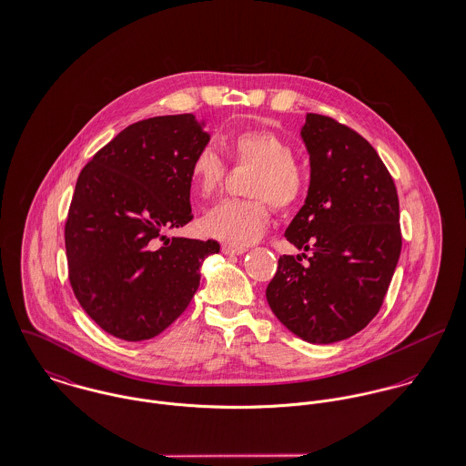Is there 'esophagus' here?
<instances>
[{"label": "esophagus", "instance_id": "34e87169", "mask_svg": "<svg viewBox=\"0 0 466 466\" xmlns=\"http://www.w3.org/2000/svg\"><path fill=\"white\" fill-rule=\"evenodd\" d=\"M248 249L246 248H237V246H229V244H224L222 246V253L224 255H244Z\"/></svg>", "mask_w": 466, "mask_h": 466}]
</instances>
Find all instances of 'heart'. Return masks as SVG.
Masks as SVG:
<instances>
[{"mask_svg": "<svg viewBox=\"0 0 466 466\" xmlns=\"http://www.w3.org/2000/svg\"><path fill=\"white\" fill-rule=\"evenodd\" d=\"M226 148L238 167H255L248 194L253 199L224 200L200 218V231L229 246L246 248L264 237L270 222V204L289 209L303 199L309 176L279 134L253 127L226 139ZM226 163L211 147H202L192 159L190 185L202 200L215 198L226 179Z\"/></svg>", "mask_w": 466, "mask_h": 466, "instance_id": "obj_1", "label": "heart"}]
</instances>
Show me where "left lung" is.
Listing matches in <instances>:
<instances>
[{
  "label": "left lung",
  "mask_w": 466,
  "mask_h": 466,
  "mask_svg": "<svg viewBox=\"0 0 466 466\" xmlns=\"http://www.w3.org/2000/svg\"><path fill=\"white\" fill-rule=\"evenodd\" d=\"M301 137L310 187L285 237L312 255L279 257L267 303L290 332L330 344L360 332L382 307L401 251L399 194L377 150L353 129L309 113Z\"/></svg>",
  "instance_id": "left-lung-1"
}]
</instances>
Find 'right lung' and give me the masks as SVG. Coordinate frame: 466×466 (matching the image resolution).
Segmentation results:
<instances>
[{
	"label": "right lung",
	"mask_w": 466,
	"mask_h": 466,
	"mask_svg": "<svg viewBox=\"0 0 466 466\" xmlns=\"http://www.w3.org/2000/svg\"><path fill=\"white\" fill-rule=\"evenodd\" d=\"M194 115L136 122L82 168L67 211L69 283L86 314L124 340L168 329L199 289L217 240L168 238L188 224L190 167L209 134Z\"/></svg>",
	"instance_id": "obj_1"
}]
</instances>
